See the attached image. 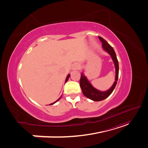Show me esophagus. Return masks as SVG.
Segmentation results:
<instances>
[{"instance_id":"1","label":"esophagus","mask_w":148,"mask_h":148,"mask_svg":"<svg viewBox=\"0 0 148 148\" xmlns=\"http://www.w3.org/2000/svg\"><path fill=\"white\" fill-rule=\"evenodd\" d=\"M79 68V65L78 64H75L72 66V70H78Z\"/></svg>"}]
</instances>
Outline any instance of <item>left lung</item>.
Segmentation results:
<instances>
[{"mask_svg":"<svg viewBox=\"0 0 148 148\" xmlns=\"http://www.w3.org/2000/svg\"><path fill=\"white\" fill-rule=\"evenodd\" d=\"M99 39L102 42V47L103 49V50L109 53L114 62L115 69V82L112 84V86L108 90H107L106 91H101L98 90V89H97L92 86L91 83L89 82L87 77L85 76L84 71H82L79 82L80 87H81L83 95L86 97H88V99L94 101H102L106 99L107 97H109L111 95V93L114 91L116 84H117L119 71V62L113 47L110 45H109V43L102 38L99 36Z\"/></svg>","mask_w":148,"mask_h":148,"instance_id":"left-lung-1","label":"left lung"}]
</instances>
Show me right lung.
I'll use <instances>...</instances> for the list:
<instances>
[{
	"label": "right lung",
	"mask_w": 148,
	"mask_h": 148,
	"mask_svg": "<svg viewBox=\"0 0 148 148\" xmlns=\"http://www.w3.org/2000/svg\"><path fill=\"white\" fill-rule=\"evenodd\" d=\"M70 74H69L68 75H67V76H66V79H65V83H66V82H67V81H68V80H69V78H70ZM61 97H62V96H60V98H59V99H57V100L56 101H55L54 102H53V103H51V104H49V105H52V104H55V103H56V102H57V101H59L60 100V98H61Z\"/></svg>",
	"instance_id": "1"
}]
</instances>
